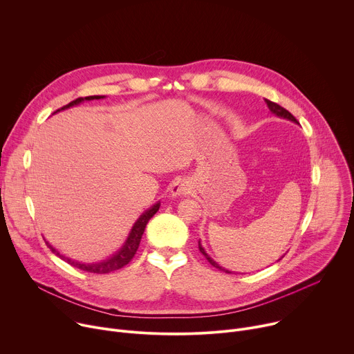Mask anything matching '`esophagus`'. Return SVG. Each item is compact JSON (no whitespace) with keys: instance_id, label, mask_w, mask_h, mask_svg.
Returning <instances> with one entry per match:
<instances>
[{"instance_id":"34e87169","label":"esophagus","mask_w":354,"mask_h":354,"mask_svg":"<svg viewBox=\"0 0 354 354\" xmlns=\"http://www.w3.org/2000/svg\"><path fill=\"white\" fill-rule=\"evenodd\" d=\"M189 189H191V185L188 184V181L183 178L176 180L170 187L171 197H181V195H185L187 192H189Z\"/></svg>"}]
</instances>
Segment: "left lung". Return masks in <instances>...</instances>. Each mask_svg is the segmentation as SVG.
Masks as SVG:
<instances>
[{
  "mask_svg": "<svg viewBox=\"0 0 354 354\" xmlns=\"http://www.w3.org/2000/svg\"><path fill=\"white\" fill-rule=\"evenodd\" d=\"M266 101V104H267V106H268V109L272 112V113H276L277 116H280V118H286V120H290V121H292V122H295V124H298V121L295 120V116L291 113V112H288L286 108H283V106H280L279 104H276V102H272V101H270V100H264ZM198 248H200V252L205 256V259L214 266V267H216V268H219V270H222V271H225V272H230L229 270H225L223 267H221L216 261H214L209 256H208V253L205 252V249L203 248V245L198 242Z\"/></svg>",
  "mask_w": 354,
  "mask_h": 354,
  "instance_id": "obj_1",
  "label": "left lung"
}]
</instances>
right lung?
<instances>
[{
  "instance_id": "obj_1",
  "label": "right lung",
  "mask_w": 354,
  "mask_h": 354,
  "mask_svg": "<svg viewBox=\"0 0 354 354\" xmlns=\"http://www.w3.org/2000/svg\"><path fill=\"white\" fill-rule=\"evenodd\" d=\"M100 98H104V95H90V97H86V98L80 97V98H77V100L71 101L70 104L64 105L63 108L57 109L56 112H59V111H62V109H66V108H70V106H74V105H78V104L83 102V101H91V100H100ZM56 112H55V113H56ZM159 208H160V203H157V204H154L150 209L145 211V212L140 215V218L135 222V225L132 226L129 236H128V239L125 241L124 246H122L120 250H118L115 254H112L111 257H108L106 260H102V261H100V263H80V261L71 260V259H68V257L60 254L49 242H46V245H48V248H49L56 256H59L62 260L67 261L70 266L80 268V270H83V271L95 272V274H106V272H111V271H115V270H120V268H122L124 266H127V264L133 259V256L136 254V250H138L139 243H140V239H142V234H143V232H145V227H146L149 219H150L157 211H159Z\"/></svg>"
}]
</instances>
